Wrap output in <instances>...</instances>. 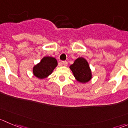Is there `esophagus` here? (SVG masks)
Instances as JSON below:
<instances>
[{
	"label": "esophagus",
	"instance_id": "esophagus-1",
	"mask_svg": "<svg viewBox=\"0 0 128 128\" xmlns=\"http://www.w3.org/2000/svg\"><path fill=\"white\" fill-rule=\"evenodd\" d=\"M62 65H63L64 66H67L68 65V62H66V61H62Z\"/></svg>",
	"mask_w": 128,
	"mask_h": 128
}]
</instances>
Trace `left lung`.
I'll list each match as a JSON object with an SVG mask.
<instances>
[{
  "label": "left lung",
  "mask_w": 128,
  "mask_h": 128,
  "mask_svg": "<svg viewBox=\"0 0 128 128\" xmlns=\"http://www.w3.org/2000/svg\"><path fill=\"white\" fill-rule=\"evenodd\" d=\"M75 78L82 83H86L92 78L90 69L86 60L78 58L70 66Z\"/></svg>",
  "instance_id": "obj_1"
}]
</instances>
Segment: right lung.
Returning a JSON list of instances; mask_svg holds the SVG:
<instances>
[{
	"mask_svg": "<svg viewBox=\"0 0 128 128\" xmlns=\"http://www.w3.org/2000/svg\"><path fill=\"white\" fill-rule=\"evenodd\" d=\"M57 65L58 63L54 58L44 57L41 62L33 68V74L39 78H44L52 74Z\"/></svg>",
	"mask_w": 128,
	"mask_h": 128,
	"instance_id": "obj_1",
	"label": "right lung"
}]
</instances>
